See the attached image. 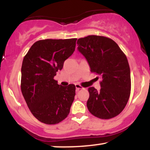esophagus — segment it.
<instances>
[{
  "label": "esophagus",
  "instance_id": "34e87169",
  "mask_svg": "<svg viewBox=\"0 0 150 150\" xmlns=\"http://www.w3.org/2000/svg\"><path fill=\"white\" fill-rule=\"evenodd\" d=\"M75 87H76V90H77V91L80 90V89H84L83 87H82V86H81L80 85H79V84H76V85H75Z\"/></svg>",
  "mask_w": 150,
  "mask_h": 150
}]
</instances>
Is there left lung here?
Here are the masks:
<instances>
[{
    "instance_id": "8db88e82",
    "label": "left lung",
    "mask_w": 150,
    "mask_h": 150,
    "mask_svg": "<svg viewBox=\"0 0 150 150\" xmlns=\"http://www.w3.org/2000/svg\"><path fill=\"white\" fill-rule=\"evenodd\" d=\"M77 44L91 72L101 79L100 90L88 88L89 111L101 119L114 118L124 109L130 94V71L126 56L114 41L103 36L80 38Z\"/></svg>"
}]
</instances>
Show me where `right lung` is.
I'll return each instance as SVG.
<instances>
[{"label":"right lung","mask_w":150,"mask_h":150,"mask_svg":"<svg viewBox=\"0 0 150 150\" xmlns=\"http://www.w3.org/2000/svg\"><path fill=\"white\" fill-rule=\"evenodd\" d=\"M76 41V38L37 41L24 57L22 95L31 113L45 124H57L70 113L75 86L70 84L63 87L53 78L75 51Z\"/></svg>","instance_id":"right-lung-1"}]
</instances>
